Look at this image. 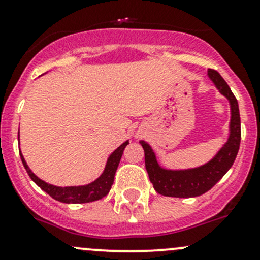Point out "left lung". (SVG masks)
Listing matches in <instances>:
<instances>
[{"mask_svg": "<svg viewBox=\"0 0 260 260\" xmlns=\"http://www.w3.org/2000/svg\"><path fill=\"white\" fill-rule=\"evenodd\" d=\"M208 74L220 93L226 96L230 103L232 118H230L229 138L208 164L188 170H166L161 167L157 162L156 154L151 146L145 141H141L140 143L145 149V164L149 181L153 185L154 190L164 196L195 198L208 192L229 171L237 158L240 138H242L238 101L226 81L222 79L216 70L209 69Z\"/></svg>", "mask_w": 260, "mask_h": 260, "instance_id": "1", "label": "left lung"}]
</instances>
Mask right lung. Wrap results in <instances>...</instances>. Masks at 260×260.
<instances>
[{
    "label": "right lung",
    "instance_id": "right-lung-1",
    "mask_svg": "<svg viewBox=\"0 0 260 260\" xmlns=\"http://www.w3.org/2000/svg\"><path fill=\"white\" fill-rule=\"evenodd\" d=\"M128 143L129 142L125 141L123 145L118 147L113 153L108 157L106 169H104L103 174H102L98 179L84 186H68V187H59V186L50 185V183L45 182V181L39 179V177L36 176L30 169H28L27 164H26L21 151H20V156H21V161H22L23 166H25L26 171H27L28 176L31 177V180H32L34 182L41 188V190H44L46 193H49L52 199L65 204H85V203H91V201L101 200L102 198L108 195L109 190H111L112 185H113L114 175L118 169V165H119L120 158H122L123 151H124L125 146H127Z\"/></svg>",
    "mask_w": 260,
    "mask_h": 260
}]
</instances>
